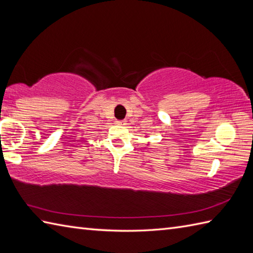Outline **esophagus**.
<instances>
[{
    "mask_svg": "<svg viewBox=\"0 0 253 253\" xmlns=\"http://www.w3.org/2000/svg\"><path fill=\"white\" fill-rule=\"evenodd\" d=\"M116 124H118V125H125L126 122L125 121H117Z\"/></svg>",
    "mask_w": 253,
    "mask_h": 253,
    "instance_id": "obj_1",
    "label": "esophagus"
}]
</instances>
